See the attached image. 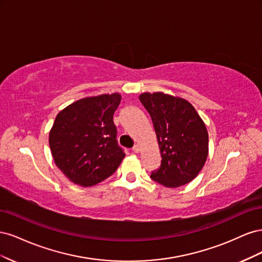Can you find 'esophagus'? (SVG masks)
Segmentation results:
<instances>
[{"label": "esophagus", "mask_w": 262, "mask_h": 262, "mask_svg": "<svg viewBox=\"0 0 262 262\" xmlns=\"http://www.w3.org/2000/svg\"><path fill=\"white\" fill-rule=\"evenodd\" d=\"M132 150H133L134 153H139L140 150H141V148H140V146H139V145H134V146H133V148H132Z\"/></svg>", "instance_id": "esophagus-1"}]
</instances>
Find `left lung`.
Returning <instances> with one entry per match:
<instances>
[{
    "mask_svg": "<svg viewBox=\"0 0 262 262\" xmlns=\"http://www.w3.org/2000/svg\"><path fill=\"white\" fill-rule=\"evenodd\" d=\"M140 101L152 118L162 155L150 178L167 188L184 186L201 171L209 154V134L194 107L162 92L143 93Z\"/></svg>",
    "mask_w": 262,
    "mask_h": 262,
    "instance_id": "left-lung-1",
    "label": "left lung"
}]
</instances>
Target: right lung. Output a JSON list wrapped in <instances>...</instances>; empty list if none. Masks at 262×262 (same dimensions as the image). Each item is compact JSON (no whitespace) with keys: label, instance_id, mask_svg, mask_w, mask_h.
Listing matches in <instances>:
<instances>
[{"label":"right lung","instance_id":"right-lung-1","mask_svg":"<svg viewBox=\"0 0 262 262\" xmlns=\"http://www.w3.org/2000/svg\"><path fill=\"white\" fill-rule=\"evenodd\" d=\"M119 93L74 101L57 115L49 132V145L57 167L82 187L105 180L117 170L125 154L117 143L114 114Z\"/></svg>","mask_w":262,"mask_h":262}]
</instances>
